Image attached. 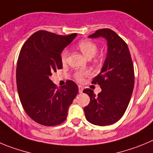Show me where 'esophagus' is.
Instances as JSON below:
<instances>
[{
	"label": "esophagus",
	"mask_w": 153,
	"mask_h": 153,
	"mask_svg": "<svg viewBox=\"0 0 153 153\" xmlns=\"http://www.w3.org/2000/svg\"><path fill=\"white\" fill-rule=\"evenodd\" d=\"M78 91H79V93H82L83 92V88L81 86H78Z\"/></svg>",
	"instance_id": "34e87169"
}]
</instances>
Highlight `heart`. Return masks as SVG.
<instances>
[{"label":"heart","instance_id":"obj_1","mask_svg":"<svg viewBox=\"0 0 153 153\" xmlns=\"http://www.w3.org/2000/svg\"><path fill=\"white\" fill-rule=\"evenodd\" d=\"M78 47L80 49V51L83 53L84 55L87 56L89 59H91L94 56H96L98 51V47L96 43H94V41H90L88 39L81 40L78 42ZM68 56V49H64L61 53V61L63 63L66 62ZM90 73L86 71H76L74 72V78L77 80L78 81H82L85 77L88 76Z\"/></svg>","mask_w":153,"mask_h":153}]
</instances>
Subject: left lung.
<instances>
[{"label":"left lung","mask_w":153,"mask_h":153,"mask_svg":"<svg viewBox=\"0 0 153 153\" xmlns=\"http://www.w3.org/2000/svg\"><path fill=\"white\" fill-rule=\"evenodd\" d=\"M103 37L107 40L108 52L100 73L92 84L99 85L102 91L96 95L89 88L83 91L91 98L84 108L90 123L105 126L118 122L128 106L134 86V69L126 42L109 28L98 29L90 38Z\"/></svg>","instance_id":"obj_1"}]
</instances>
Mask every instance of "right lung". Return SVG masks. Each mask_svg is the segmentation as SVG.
I'll return each instance as SVG.
<instances>
[{
	"instance_id": "add662e5",
	"label": "right lung",
	"mask_w": 153,
	"mask_h": 153,
	"mask_svg": "<svg viewBox=\"0 0 153 153\" xmlns=\"http://www.w3.org/2000/svg\"><path fill=\"white\" fill-rule=\"evenodd\" d=\"M77 34L59 35L38 31L22 45L16 67V85L24 110L44 126H56L66 119L68 107L78 93L73 81L58 88L51 80L62 68L61 53Z\"/></svg>"
}]
</instances>
